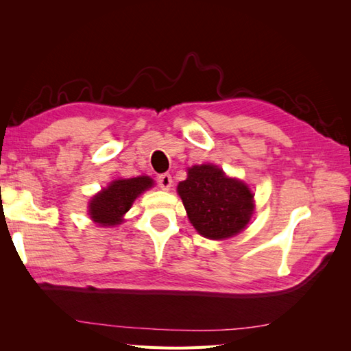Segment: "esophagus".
Wrapping results in <instances>:
<instances>
[{
	"label": "esophagus",
	"instance_id": "1",
	"mask_svg": "<svg viewBox=\"0 0 351 351\" xmlns=\"http://www.w3.org/2000/svg\"><path fill=\"white\" fill-rule=\"evenodd\" d=\"M171 184H173V177L169 174H161L158 177V186L162 190H169Z\"/></svg>",
	"mask_w": 351,
	"mask_h": 351
}]
</instances>
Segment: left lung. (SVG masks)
<instances>
[{
    "mask_svg": "<svg viewBox=\"0 0 351 351\" xmlns=\"http://www.w3.org/2000/svg\"><path fill=\"white\" fill-rule=\"evenodd\" d=\"M193 227L204 237L219 240L237 234L249 224L253 195L249 187L227 178L215 165L189 168L177 187Z\"/></svg>",
    "mask_w": 351,
    "mask_h": 351,
    "instance_id": "obj_1",
    "label": "left lung"
}]
</instances>
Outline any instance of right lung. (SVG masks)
I'll return each mask as SVG.
<instances>
[{"mask_svg": "<svg viewBox=\"0 0 351 351\" xmlns=\"http://www.w3.org/2000/svg\"><path fill=\"white\" fill-rule=\"evenodd\" d=\"M152 178L142 176L127 180H115L90 200V218L101 226H117L130 209L134 199L146 189L152 187Z\"/></svg>", "mask_w": 351, "mask_h": 351, "instance_id": "right-lung-1", "label": "right lung"}]
</instances>
